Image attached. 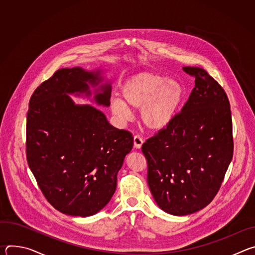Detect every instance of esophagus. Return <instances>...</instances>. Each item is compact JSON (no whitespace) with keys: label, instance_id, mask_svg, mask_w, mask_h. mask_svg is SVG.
<instances>
[{"label":"esophagus","instance_id":"esophagus-1","mask_svg":"<svg viewBox=\"0 0 255 255\" xmlns=\"http://www.w3.org/2000/svg\"><path fill=\"white\" fill-rule=\"evenodd\" d=\"M134 147L136 148V149H139V148H141V146H142V144H143V139L139 136V135H135L134 136Z\"/></svg>","mask_w":255,"mask_h":255}]
</instances>
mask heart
Segmentation results:
<instances>
[{"mask_svg":"<svg viewBox=\"0 0 255 255\" xmlns=\"http://www.w3.org/2000/svg\"><path fill=\"white\" fill-rule=\"evenodd\" d=\"M122 99L112 98L110 108L120 120L131 117L130 108L141 109L140 117L145 127L161 130L174 119L185 98L180 82L153 71H142L131 76L121 89Z\"/></svg>","mask_w":255,"mask_h":255,"instance_id":"heart-1","label":"heart"}]
</instances>
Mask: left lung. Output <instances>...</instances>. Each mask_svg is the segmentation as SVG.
<instances>
[{"label":"left lung","instance_id":"obj_1","mask_svg":"<svg viewBox=\"0 0 255 255\" xmlns=\"http://www.w3.org/2000/svg\"><path fill=\"white\" fill-rule=\"evenodd\" d=\"M183 69L195 78L189 100L169 125L142 145L150 192L158 207L174 216L193 214L212 202L234 147L225 91L205 69Z\"/></svg>","mask_w":255,"mask_h":255}]
</instances>
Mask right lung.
I'll use <instances>...</instances> for the list:
<instances>
[{
    "mask_svg": "<svg viewBox=\"0 0 255 255\" xmlns=\"http://www.w3.org/2000/svg\"><path fill=\"white\" fill-rule=\"evenodd\" d=\"M101 70L61 68L36 89L26 124L28 165L46 200L59 212L88 217L113 197L117 173L133 147L129 131L108 122L91 105H77L68 96L91 97L110 106L111 84Z\"/></svg>",
    "mask_w": 255,
    "mask_h": 255,
    "instance_id": "right-lung-1",
    "label": "right lung"
}]
</instances>
